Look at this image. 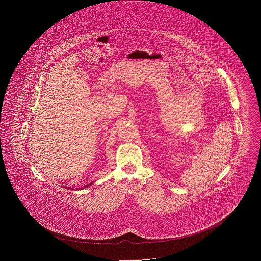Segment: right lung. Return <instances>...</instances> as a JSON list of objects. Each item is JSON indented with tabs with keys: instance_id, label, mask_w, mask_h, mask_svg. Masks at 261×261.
<instances>
[{
	"instance_id": "right-lung-1",
	"label": "right lung",
	"mask_w": 261,
	"mask_h": 261,
	"mask_svg": "<svg viewBox=\"0 0 261 261\" xmlns=\"http://www.w3.org/2000/svg\"><path fill=\"white\" fill-rule=\"evenodd\" d=\"M93 183H94V182H92V183H90V184H87V185H86V186L82 187V188H78V189H77V190H79V189H84V188H87V187L91 186V185H92V184H93ZM65 188H66V187H65ZM68 189H72V188H70V187H68ZM72 190H74V189H72Z\"/></svg>"
}]
</instances>
